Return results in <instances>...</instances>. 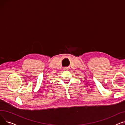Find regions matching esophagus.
Masks as SVG:
<instances>
[{
	"mask_svg": "<svg viewBox=\"0 0 125 125\" xmlns=\"http://www.w3.org/2000/svg\"><path fill=\"white\" fill-rule=\"evenodd\" d=\"M68 69L67 68V67H65V68H64V70H67Z\"/></svg>",
	"mask_w": 125,
	"mask_h": 125,
	"instance_id": "34e87169",
	"label": "esophagus"
}]
</instances>
